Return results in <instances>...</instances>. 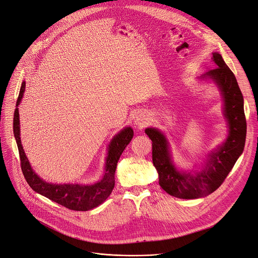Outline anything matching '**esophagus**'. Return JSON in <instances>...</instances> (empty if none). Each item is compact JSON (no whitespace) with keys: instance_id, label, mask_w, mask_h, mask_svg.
I'll return each instance as SVG.
<instances>
[{"instance_id":"esophagus-1","label":"esophagus","mask_w":258,"mask_h":258,"mask_svg":"<svg viewBox=\"0 0 258 258\" xmlns=\"http://www.w3.org/2000/svg\"><path fill=\"white\" fill-rule=\"evenodd\" d=\"M136 123L138 124V126H140V127H143V126H145V125L147 124V119L145 118V117H143V116L140 115L139 117H137Z\"/></svg>"}]
</instances>
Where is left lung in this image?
<instances>
[{
  "mask_svg": "<svg viewBox=\"0 0 258 258\" xmlns=\"http://www.w3.org/2000/svg\"><path fill=\"white\" fill-rule=\"evenodd\" d=\"M214 70L201 76L211 79L221 91L224 102L223 115L228 123L225 142L209 154L203 170L195 173L179 171L172 160L169 142L159 130H145L152 141V161L158 173L159 185L170 196L179 199H199L214 192L223 183L239 156L246 141L247 124L244 113V99L237 79L218 52H213Z\"/></svg>",
  "mask_w": 258,
  "mask_h": 258,
  "instance_id": "1",
  "label": "left lung"
}]
</instances>
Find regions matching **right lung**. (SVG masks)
I'll use <instances>...</instances> for the list:
<instances>
[{"mask_svg":"<svg viewBox=\"0 0 258 258\" xmlns=\"http://www.w3.org/2000/svg\"><path fill=\"white\" fill-rule=\"evenodd\" d=\"M26 82L23 81L20 87L19 96L16 102V109L13 118V132L18 147L20 166L23 176L28 184L36 192L46 197L47 199L74 211H88L100 206L111 195L115 185V171L117 162L122 154L125 147L131 142L134 136L132 127L127 126L121 130L114 138L108 148V156L105 163V174L103 178L95 184H53L41 179L32 169L30 161L23 151L20 141V127H19V113L18 105L21 102L25 92Z\"/></svg>","mask_w":258,"mask_h":258,"instance_id":"add662e5","label":"right lung"}]
</instances>
